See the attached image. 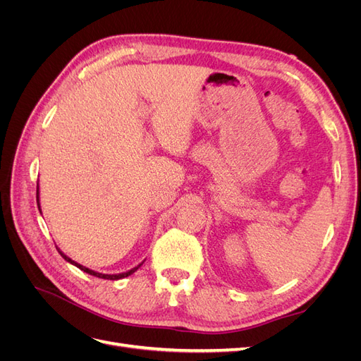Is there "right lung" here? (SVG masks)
Wrapping results in <instances>:
<instances>
[{
  "label": "right lung",
  "mask_w": 361,
  "mask_h": 361,
  "mask_svg": "<svg viewBox=\"0 0 361 361\" xmlns=\"http://www.w3.org/2000/svg\"><path fill=\"white\" fill-rule=\"evenodd\" d=\"M36 199H37V207H39V211H40V202H39V183H37ZM40 212H42V211H40ZM57 250H59V253L61 255V257H63L64 260H66V262H69V264L75 265L76 268H80L81 271L87 272V274L94 276V277H99V279H105V280H118V279H125V277H128V276H130V274H134V272H135L141 265H143V262H141V264H140V265H137L135 268L129 269V271H126V272H120V274H102V272H96V271H93V269H90V268H85V267H82L81 264H78V262H75V260H72L71 257H68L66 255H64L60 248H57Z\"/></svg>",
  "instance_id": "1"
}]
</instances>
